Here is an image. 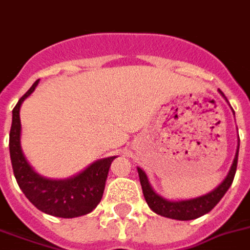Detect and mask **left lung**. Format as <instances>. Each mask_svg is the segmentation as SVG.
Masks as SVG:
<instances>
[{"label":"left lung","instance_id":"obj_1","mask_svg":"<svg viewBox=\"0 0 250 250\" xmlns=\"http://www.w3.org/2000/svg\"><path fill=\"white\" fill-rule=\"evenodd\" d=\"M237 161H238V148H237L236 158L233 161L230 171L228 174L225 181L218 188H214L213 191H210L206 195H202V197H198V198L188 199V201H179V202L167 201V199L162 198L161 195H158L152 190L150 184H148L146 174L143 173L142 168L138 167V173H139V179H141L142 190H143L145 199H146L147 205L150 206V209L154 213L163 215V217L179 221H188L198 218L201 215L209 213L210 210L213 209L215 205L220 202L221 198L225 195L228 188H230L231 182L234 179V175H236Z\"/></svg>","mask_w":250,"mask_h":250}]
</instances>
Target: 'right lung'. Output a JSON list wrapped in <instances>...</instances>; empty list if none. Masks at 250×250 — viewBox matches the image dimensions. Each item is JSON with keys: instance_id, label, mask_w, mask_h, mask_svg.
I'll use <instances>...</instances> for the list:
<instances>
[{"instance_id": "obj_1", "label": "right lung", "mask_w": 250, "mask_h": 250, "mask_svg": "<svg viewBox=\"0 0 250 250\" xmlns=\"http://www.w3.org/2000/svg\"><path fill=\"white\" fill-rule=\"evenodd\" d=\"M40 80L28 89L13 108V119L9 134V150L14 177L25 197L46 214L73 218L91 213L103 197L105 179L115 157L100 159L76 177L65 181H53L40 177L26 162L20 146V107L35 91Z\"/></svg>"}]
</instances>
